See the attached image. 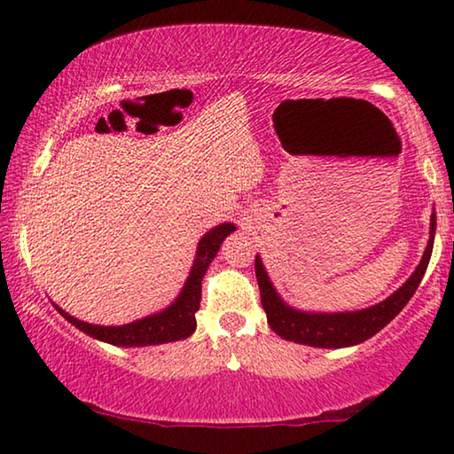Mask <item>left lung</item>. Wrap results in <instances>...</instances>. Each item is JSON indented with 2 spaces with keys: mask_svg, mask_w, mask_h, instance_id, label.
I'll return each mask as SVG.
<instances>
[{
  "mask_svg": "<svg viewBox=\"0 0 454 454\" xmlns=\"http://www.w3.org/2000/svg\"><path fill=\"white\" fill-rule=\"evenodd\" d=\"M434 232H436V215L430 218V239L426 245L424 256L420 265L416 267L414 273L403 286L391 294L387 300L377 303V306L358 309V312H340V314H312L300 312V309L289 308L281 300L279 294L275 292L273 283L269 281V275L259 254L254 256V270L256 281L261 289V303L265 308L267 322L273 333L279 334L286 340L297 344H308V347L317 348H342L353 347V344L364 342L367 338L375 336L379 330L387 326L394 317L402 312L405 303L411 300L420 286L426 267L430 262L432 247H434Z\"/></svg>",
  "mask_w": 454,
  "mask_h": 454,
  "instance_id": "8db88e82",
  "label": "left lung"
}]
</instances>
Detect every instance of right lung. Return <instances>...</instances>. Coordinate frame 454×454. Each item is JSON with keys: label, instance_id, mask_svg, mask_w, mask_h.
<instances>
[{"label": "right lung", "instance_id": "right-lung-1", "mask_svg": "<svg viewBox=\"0 0 454 454\" xmlns=\"http://www.w3.org/2000/svg\"><path fill=\"white\" fill-rule=\"evenodd\" d=\"M234 230L236 226L226 222V224L215 226L201 236L193 267L189 270L184 289H181L177 300L159 314L146 316L142 320L124 324V326H98V324L77 320V317L69 316L59 306L54 308L75 328L83 330L85 334L98 338V340L114 344V347H151V344L175 342L192 336L195 330V312L200 309L201 300V279H204L209 262L218 254L220 245Z\"/></svg>", "mask_w": 454, "mask_h": 454}]
</instances>
